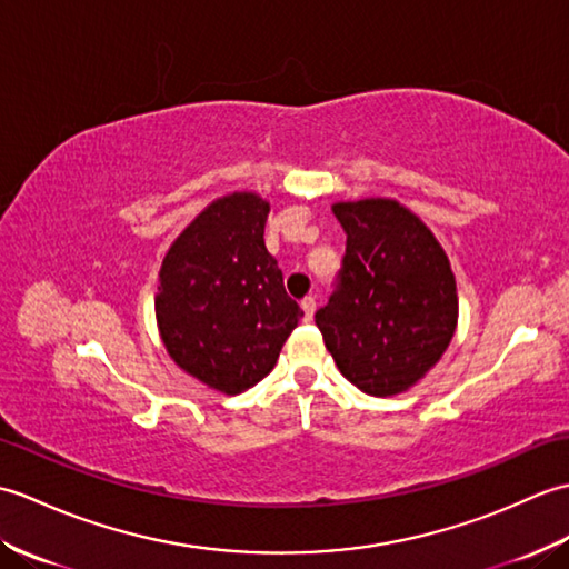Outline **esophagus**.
<instances>
[{"instance_id":"esophagus-1","label":"esophagus","mask_w":569,"mask_h":569,"mask_svg":"<svg viewBox=\"0 0 569 569\" xmlns=\"http://www.w3.org/2000/svg\"><path fill=\"white\" fill-rule=\"evenodd\" d=\"M300 308H303V312H306V320H312V316H316V308H318L316 298H312V296L303 298V300H300Z\"/></svg>"}]
</instances>
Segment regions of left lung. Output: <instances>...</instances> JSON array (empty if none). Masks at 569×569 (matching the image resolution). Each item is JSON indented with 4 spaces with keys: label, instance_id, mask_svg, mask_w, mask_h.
Here are the masks:
<instances>
[{
    "label": "left lung",
    "instance_id": "1",
    "mask_svg": "<svg viewBox=\"0 0 569 569\" xmlns=\"http://www.w3.org/2000/svg\"><path fill=\"white\" fill-rule=\"evenodd\" d=\"M347 234L328 306L316 312L337 369L369 396L408 391L457 328V286L440 241L401 202H335Z\"/></svg>",
    "mask_w": 569,
    "mask_h": 569
}]
</instances>
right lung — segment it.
Here are the masks:
<instances>
[{
  "label": "right lung",
  "instance_id": "add662e5",
  "mask_svg": "<svg viewBox=\"0 0 569 569\" xmlns=\"http://www.w3.org/2000/svg\"><path fill=\"white\" fill-rule=\"evenodd\" d=\"M269 210L257 192L214 200L161 263L156 320L168 355L227 396L251 389L276 367L303 318L263 244Z\"/></svg>",
  "mask_w": 569,
  "mask_h": 569
}]
</instances>
